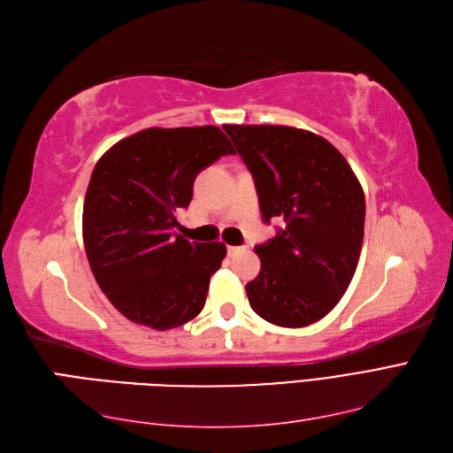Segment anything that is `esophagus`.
Segmentation results:
<instances>
[{
	"mask_svg": "<svg viewBox=\"0 0 453 453\" xmlns=\"http://www.w3.org/2000/svg\"><path fill=\"white\" fill-rule=\"evenodd\" d=\"M244 250H246V246H226L228 256H234V253H238V251H244Z\"/></svg>",
	"mask_w": 453,
	"mask_h": 453,
	"instance_id": "1",
	"label": "esophagus"
}]
</instances>
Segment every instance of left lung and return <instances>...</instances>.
I'll return each instance as SVG.
<instances>
[{
  "mask_svg": "<svg viewBox=\"0 0 453 453\" xmlns=\"http://www.w3.org/2000/svg\"><path fill=\"white\" fill-rule=\"evenodd\" d=\"M250 169L265 223L277 236L256 246L261 271L246 284L265 321L300 328L323 319L354 279L365 226V196L344 156L310 130L225 125Z\"/></svg>",
  "mask_w": 453,
  "mask_h": 453,
  "instance_id": "obj_1",
  "label": "left lung"
}]
</instances>
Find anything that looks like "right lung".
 <instances>
[{
  "label": "right lung",
  "mask_w": 453,
  "mask_h": 453,
  "mask_svg": "<svg viewBox=\"0 0 453 453\" xmlns=\"http://www.w3.org/2000/svg\"><path fill=\"white\" fill-rule=\"evenodd\" d=\"M234 148L217 127L146 128L109 148L86 190L82 236L99 288L132 323L180 326L203 310L226 246L176 234L197 173Z\"/></svg>",
  "instance_id": "add662e5"
}]
</instances>
